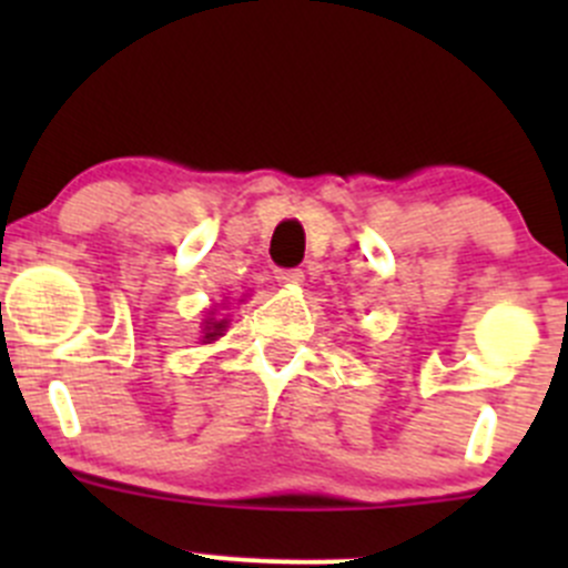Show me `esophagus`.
<instances>
[{
  "label": "esophagus",
  "mask_w": 568,
  "mask_h": 568,
  "mask_svg": "<svg viewBox=\"0 0 568 568\" xmlns=\"http://www.w3.org/2000/svg\"><path fill=\"white\" fill-rule=\"evenodd\" d=\"M305 280V272L302 268H277V283L280 285H296Z\"/></svg>",
  "instance_id": "obj_1"
}]
</instances>
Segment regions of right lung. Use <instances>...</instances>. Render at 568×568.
I'll list each match as a JSON object with an SVG mask.
<instances>
[{"label":"right lung","mask_w":568,"mask_h":568,"mask_svg":"<svg viewBox=\"0 0 568 568\" xmlns=\"http://www.w3.org/2000/svg\"><path fill=\"white\" fill-rule=\"evenodd\" d=\"M222 329H225V321H216L214 326H205V341H214L216 335H222Z\"/></svg>","instance_id":"add662e5"}]
</instances>
